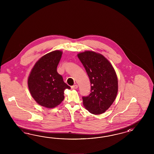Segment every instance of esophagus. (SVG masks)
Masks as SVG:
<instances>
[{"mask_svg":"<svg viewBox=\"0 0 154 154\" xmlns=\"http://www.w3.org/2000/svg\"><path fill=\"white\" fill-rule=\"evenodd\" d=\"M71 88L73 89H77V88H78V85H75L71 86Z\"/></svg>","mask_w":154,"mask_h":154,"instance_id":"34e87169","label":"esophagus"}]
</instances>
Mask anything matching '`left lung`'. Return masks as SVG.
I'll list each match as a JSON object with an SVG mask.
<instances>
[{"instance_id":"8db88e82","label":"left lung","mask_w":154,"mask_h":154,"mask_svg":"<svg viewBox=\"0 0 154 154\" xmlns=\"http://www.w3.org/2000/svg\"><path fill=\"white\" fill-rule=\"evenodd\" d=\"M78 57L89 76L90 94L83 97V104L91 113L100 115L105 112L115 100L118 91V81L112 65L102 55L85 51Z\"/></svg>"}]
</instances>
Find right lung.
<instances>
[{"label":"right lung","mask_w":154,"mask_h":154,"mask_svg":"<svg viewBox=\"0 0 154 154\" xmlns=\"http://www.w3.org/2000/svg\"><path fill=\"white\" fill-rule=\"evenodd\" d=\"M62 52L56 50L47 54L38 61L28 78V87L32 97L39 105L52 108L64 100L65 89L70 87L57 72Z\"/></svg>","instance_id":"right-lung-1"}]
</instances>
